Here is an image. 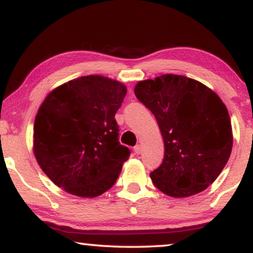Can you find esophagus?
I'll use <instances>...</instances> for the list:
<instances>
[{"mask_svg":"<svg viewBox=\"0 0 253 253\" xmlns=\"http://www.w3.org/2000/svg\"><path fill=\"white\" fill-rule=\"evenodd\" d=\"M134 152H135V154H136V155H140V154H141V152H142V147H141L140 144L135 145V147H134Z\"/></svg>","mask_w":253,"mask_h":253,"instance_id":"obj_1","label":"esophagus"}]
</instances>
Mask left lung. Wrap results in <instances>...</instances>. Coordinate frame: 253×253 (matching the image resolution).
<instances>
[{
	"label": "left lung",
	"instance_id": "left-lung-1",
	"mask_svg": "<svg viewBox=\"0 0 253 253\" xmlns=\"http://www.w3.org/2000/svg\"><path fill=\"white\" fill-rule=\"evenodd\" d=\"M134 92L154 113L164 138L163 163L150 173L155 186L177 198L205 190L232 152L226 105L205 84L176 74L140 81Z\"/></svg>",
	"mask_w": 253,
	"mask_h": 253
}]
</instances>
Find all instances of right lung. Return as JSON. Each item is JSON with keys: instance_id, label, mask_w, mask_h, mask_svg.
Segmentation results:
<instances>
[{"instance_id": "1", "label": "right lung", "mask_w": 253, "mask_h": 253, "mask_svg": "<svg viewBox=\"0 0 253 253\" xmlns=\"http://www.w3.org/2000/svg\"><path fill=\"white\" fill-rule=\"evenodd\" d=\"M126 92L119 81L87 76L45 97L34 122V155L56 186L91 198L116 183L130 155L115 119Z\"/></svg>"}]
</instances>
